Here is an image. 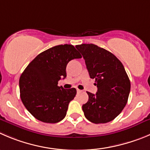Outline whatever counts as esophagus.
Wrapping results in <instances>:
<instances>
[{
    "instance_id": "34e87169",
    "label": "esophagus",
    "mask_w": 150,
    "mask_h": 150,
    "mask_svg": "<svg viewBox=\"0 0 150 150\" xmlns=\"http://www.w3.org/2000/svg\"><path fill=\"white\" fill-rule=\"evenodd\" d=\"M76 91H77V93H81V92H82V91H81V90H79V89H76Z\"/></svg>"
}]
</instances>
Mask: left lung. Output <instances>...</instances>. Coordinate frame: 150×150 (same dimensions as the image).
I'll return each instance as SVG.
<instances>
[{
    "instance_id": "obj_1",
    "label": "left lung",
    "mask_w": 150,
    "mask_h": 150,
    "mask_svg": "<svg viewBox=\"0 0 150 150\" xmlns=\"http://www.w3.org/2000/svg\"><path fill=\"white\" fill-rule=\"evenodd\" d=\"M85 61L90 77L95 79L97 92H87L82 105L85 116L94 124H105L117 117L127 102L130 82L122 62L112 53L94 44L76 46Z\"/></svg>"
}]
</instances>
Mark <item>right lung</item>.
I'll return each instance as SVG.
<instances>
[{
    "label": "right lung",
    "instance_id": "right-lung-1",
    "mask_svg": "<svg viewBox=\"0 0 150 150\" xmlns=\"http://www.w3.org/2000/svg\"><path fill=\"white\" fill-rule=\"evenodd\" d=\"M81 57L74 45H59L40 53L25 68L19 80L21 99L35 119L54 124L65 118L76 90L59 87L58 81L66 77L69 61Z\"/></svg>",
    "mask_w": 150,
    "mask_h": 150
}]
</instances>
